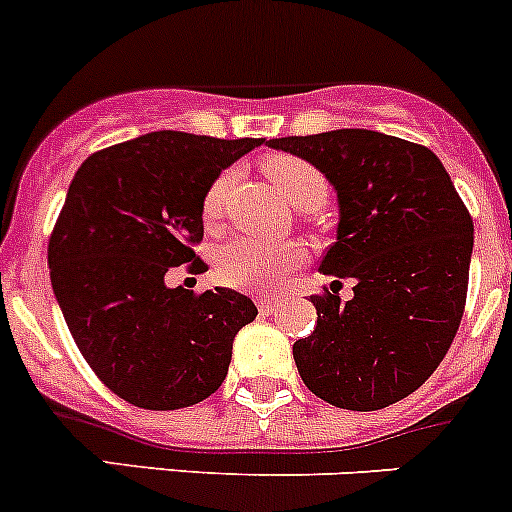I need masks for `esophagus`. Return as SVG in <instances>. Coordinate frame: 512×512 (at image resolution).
Instances as JSON below:
<instances>
[{
  "label": "esophagus",
  "instance_id": "esophagus-1",
  "mask_svg": "<svg viewBox=\"0 0 512 512\" xmlns=\"http://www.w3.org/2000/svg\"><path fill=\"white\" fill-rule=\"evenodd\" d=\"M256 304H259L261 314H271L274 309H279L281 299L279 296H259V299H256Z\"/></svg>",
  "mask_w": 512,
  "mask_h": 512
}]
</instances>
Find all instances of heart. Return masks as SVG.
<instances>
[{
    "instance_id": "heart-1",
    "label": "heart",
    "mask_w": 512,
    "mask_h": 512,
    "mask_svg": "<svg viewBox=\"0 0 512 512\" xmlns=\"http://www.w3.org/2000/svg\"><path fill=\"white\" fill-rule=\"evenodd\" d=\"M271 186L279 191L286 203L301 211L319 208L326 201V178L316 165L299 155H269L261 163ZM233 170H223L208 183L201 198V216L208 226H216L223 216L228 191H231ZM304 259V248L299 243H261L253 238H233L218 251L216 271L218 279L236 289L264 291L279 284L294 266Z\"/></svg>"
}]
</instances>
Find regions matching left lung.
Instances as JSON below:
<instances>
[{
	"mask_svg": "<svg viewBox=\"0 0 512 512\" xmlns=\"http://www.w3.org/2000/svg\"><path fill=\"white\" fill-rule=\"evenodd\" d=\"M337 188V241L319 269L354 279V299L311 296L314 334L294 342L306 387L342 410L372 412L440 367L467 299L472 218L425 145L374 130L269 140Z\"/></svg>",
	"mask_w": 512,
	"mask_h": 512,
	"instance_id": "1",
	"label": "left lung"
}]
</instances>
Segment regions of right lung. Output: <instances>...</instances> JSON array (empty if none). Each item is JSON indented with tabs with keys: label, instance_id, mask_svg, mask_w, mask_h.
Instances as JSON below:
<instances>
[{
	"label": "right lung",
	"instance_id": "right-lung-1",
	"mask_svg": "<svg viewBox=\"0 0 512 512\" xmlns=\"http://www.w3.org/2000/svg\"><path fill=\"white\" fill-rule=\"evenodd\" d=\"M261 143L160 130L77 168L47 246L52 289L85 362L130 405L180 410L211 397L238 329L259 314L238 291L168 289L165 274L208 269L193 251L203 193Z\"/></svg>",
	"mask_w": 512,
	"mask_h": 512
}]
</instances>
